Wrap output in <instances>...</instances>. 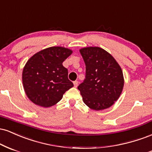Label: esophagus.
<instances>
[{"instance_id":"34e87169","label":"esophagus","mask_w":152,"mask_h":152,"mask_svg":"<svg viewBox=\"0 0 152 152\" xmlns=\"http://www.w3.org/2000/svg\"><path fill=\"white\" fill-rule=\"evenodd\" d=\"M73 84H74V87H77L78 86V82L77 81H74L73 82Z\"/></svg>"}]
</instances>
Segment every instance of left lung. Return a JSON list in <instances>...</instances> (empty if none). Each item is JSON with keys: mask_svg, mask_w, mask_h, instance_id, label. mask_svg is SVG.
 Instances as JSON below:
<instances>
[{"mask_svg": "<svg viewBox=\"0 0 152 152\" xmlns=\"http://www.w3.org/2000/svg\"><path fill=\"white\" fill-rule=\"evenodd\" d=\"M80 53L86 66V78L77 87L84 103L96 111L110 107L124 87L122 68L113 56L101 48H83Z\"/></svg>", "mask_w": 152, "mask_h": 152, "instance_id": "1", "label": "left lung"}]
</instances>
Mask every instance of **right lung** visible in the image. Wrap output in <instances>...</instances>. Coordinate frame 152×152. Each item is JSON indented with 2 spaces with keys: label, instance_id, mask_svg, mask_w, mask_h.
Segmentation results:
<instances>
[{
  "label": "right lung",
  "instance_id": "add662e5",
  "mask_svg": "<svg viewBox=\"0 0 152 152\" xmlns=\"http://www.w3.org/2000/svg\"><path fill=\"white\" fill-rule=\"evenodd\" d=\"M72 53L69 48L53 46L37 52L23 67L22 80L27 97L34 104L50 107L73 87L62 62Z\"/></svg>",
  "mask_w": 152,
  "mask_h": 152
}]
</instances>
